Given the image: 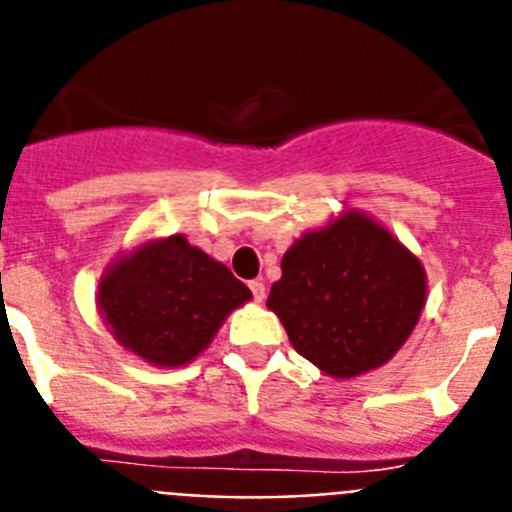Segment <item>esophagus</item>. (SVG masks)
<instances>
[{"instance_id": "esophagus-1", "label": "esophagus", "mask_w": 512, "mask_h": 512, "mask_svg": "<svg viewBox=\"0 0 512 512\" xmlns=\"http://www.w3.org/2000/svg\"><path fill=\"white\" fill-rule=\"evenodd\" d=\"M250 288H252V296H255V301L265 299V283H262V281H252Z\"/></svg>"}]
</instances>
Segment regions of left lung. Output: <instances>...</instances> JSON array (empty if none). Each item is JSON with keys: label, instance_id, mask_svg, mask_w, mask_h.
Returning <instances> with one entry per match:
<instances>
[{"label": "left lung", "instance_id": "obj_1", "mask_svg": "<svg viewBox=\"0 0 512 512\" xmlns=\"http://www.w3.org/2000/svg\"><path fill=\"white\" fill-rule=\"evenodd\" d=\"M268 296L293 350L332 379L389 363L428 299V275L386 226L348 208L304 231L281 260Z\"/></svg>", "mask_w": 512, "mask_h": 512}]
</instances>
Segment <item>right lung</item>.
<instances>
[{"label": "right lung", "instance_id": "1", "mask_svg": "<svg viewBox=\"0 0 512 512\" xmlns=\"http://www.w3.org/2000/svg\"><path fill=\"white\" fill-rule=\"evenodd\" d=\"M250 299L224 262L182 234L146 239L118 255L97 286V309L115 342L157 368L195 361Z\"/></svg>", "mask_w": 512, "mask_h": 512}]
</instances>
